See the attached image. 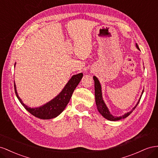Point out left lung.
Here are the masks:
<instances>
[{
  "instance_id": "8db88e82",
  "label": "left lung",
  "mask_w": 158,
  "mask_h": 158,
  "mask_svg": "<svg viewBox=\"0 0 158 158\" xmlns=\"http://www.w3.org/2000/svg\"><path fill=\"white\" fill-rule=\"evenodd\" d=\"M136 46L137 49L139 50V47H138L137 44H136ZM93 79L94 81V95H95V102H96L97 109H98V112H100V114L103 117H104L105 118L109 120H110V121H117V120H119L120 119H124L125 118H127V116H128L133 112V110L136 109V107L138 105L139 101H140V98H141L142 94L143 93V90L141 95H140V97H139L138 99V102L136 103V105L134 106V107H133V109L131 110H130V112H127V113H125L123 116H116L112 115L110 113V112L109 111V109H108V107L106 105L104 100H103L102 93V87H101V83H100V82H99L98 78L96 76H93Z\"/></svg>"
}]
</instances>
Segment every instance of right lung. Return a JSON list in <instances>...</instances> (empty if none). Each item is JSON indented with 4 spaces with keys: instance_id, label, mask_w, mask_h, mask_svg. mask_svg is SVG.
Wrapping results in <instances>:
<instances>
[{
    "instance_id": "right-lung-1",
    "label": "right lung",
    "mask_w": 158,
    "mask_h": 158,
    "mask_svg": "<svg viewBox=\"0 0 158 158\" xmlns=\"http://www.w3.org/2000/svg\"><path fill=\"white\" fill-rule=\"evenodd\" d=\"M16 65V63L15 67ZM83 73H80L78 74L74 75L71 77V78L69 80V81L67 83L65 86L62 89V91L57 94V95L52 99L51 101L46 102L42 106L38 107L31 108L28 106L26 105L22 102V99L20 98L17 93L16 86L15 83V89L16 95L22 105L25 109L28 110L30 114L33 116L37 117L40 119L44 120H49L53 118H56L57 116H59L61 112L64 111L65 108L68 104L70 98L72 96L74 90L79 85V82L83 77Z\"/></svg>"
}]
</instances>
